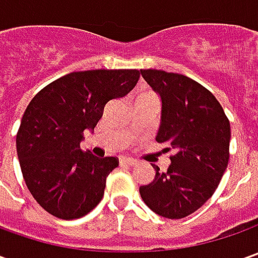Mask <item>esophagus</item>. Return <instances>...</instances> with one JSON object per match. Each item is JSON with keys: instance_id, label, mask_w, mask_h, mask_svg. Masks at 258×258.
<instances>
[{"instance_id": "34e87169", "label": "esophagus", "mask_w": 258, "mask_h": 258, "mask_svg": "<svg viewBox=\"0 0 258 258\" xmlns=\"http://www.w3.org/2000/svg\"><path fill=\"white\" fill-rule=\"evenodd\" d=\"M120 165H126V166H134L136 165V161L132 158H120Z\"/></svg>"}]
</instances>
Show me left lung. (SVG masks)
Here are the masks:
<instances>
[{"instance_id":"8db88e82","label":"left lung","mask_w":258,"mask_h":258,"mask_svg":"<svg viewBox=\"0 0 258 258\" xmlns=\"http://www.w3.org/2000/svg\"><path fill=\"white\" fill-rule=\"evenodd\" d=\"M162 99L159 144H168L171 165L139 188L158 215L179 220L195 213L215 192L230 159V120L208 89L192 79L164 70H141Z\"/></svg>"}]
</instances>
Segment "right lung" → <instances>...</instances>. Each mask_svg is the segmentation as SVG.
Listing matches in <instances>:
<instances>
[{"mask_svg": "<svg viewBox=\"0 0 258 258\" xmlns=\"http://www.w3.org/2000/svg\"><path fill=\"white\" fill-rule=\"evenodd\" d=\"M139 70L73 72L47 85L27 106L17 132V155L28 191L61 220L85 217L102 201L114 156L82 151L86 129H94L104 106L134 89Z\"/></svg>", "mask_w": 258, "mask_h": 258, "instance_id": "right-lung-1", "label": "right lung"}]
</instances>
